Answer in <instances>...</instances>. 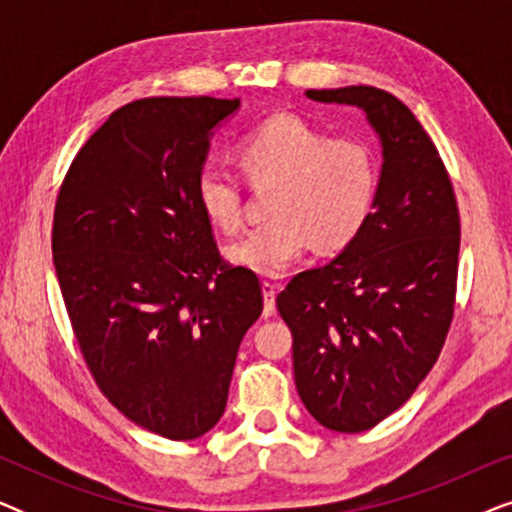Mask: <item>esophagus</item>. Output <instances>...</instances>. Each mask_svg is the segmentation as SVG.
Returning <instances> with one entry per match:
<instances>
[{
  "instance_id": "esophagus-1",
  "label": "esophagus",
  "mask_w": 512,
  "mask_h": 512,
  "mask_svg": "<svg viewBox=\"0 0 512 512\" xmlns=\"http://www.w3.org/2000/svg\"><path fill=\"white\" fill-rule=\"evenodd\" d=\"M261 289H263V300H265L263 314L265 317H272V314H275V298H277L279 286L275 282H268V279H265V282L261 284Z\"/></svg>"
}]
</instances>
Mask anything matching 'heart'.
<instances>
[{
  "label": "heart",
  "instance_id": "b5f03b06",
  "mask_svg": "<svg viewBox=\"0 0 512 512\" xmlns=\"http://www.w3.org/2000/svg\"><path fill=\"white\" fill-rule=\"evenodd\" d=\"M240 167L251 186L275 184L272 219L226 249L230 261L258 275H282L312 244L345 247L373 209V151L356 139H331L298 116H272L251 130L240 144ZM195 195L214 228L235 233L242 226L244 188L226 165H202Z\"/></svg>",
  "mask_w": 512,
  "mask_h": 512
}]
</instances>
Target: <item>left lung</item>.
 Wrapping results in <instances>:
<instances>
[{"label": "left lung", "mask_w": 512, "mask_h": 512, "mask_svg": "<svg viewBox=\"0 0 512 512\" xmlns=\"http://www.w3.org/2000/svg\"><path fill=\"white\" fill-rule=\"evenodd\" d=\"M305 95L359 107L382 144L363 228L277 296L300 401L326 429L359 433L401 408L438 361L454 314L459 209L436 144L401 100L373 86Z\"/></svg>", "instance_id": "8db88e82"}]
</instances>
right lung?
I'll return each mask as SVG.
<instances>
[{"label":"right lung","mask_w":512,"mask_h":512,"mask_svg":"<svg viewBox=\"0 0 512 512\" xmlns=\"http://www.w3.org/2000/svg\"><path fill=\"white\" fill-rule=\"evenodd\" d=\"M240 100L146 97L83 144L53 216V263L97 387L130 422L170 440L226 410L258 277L223 263L195 195L214 128Z\"/></svg>","instance_id":"add662e5"}]
</instances>
